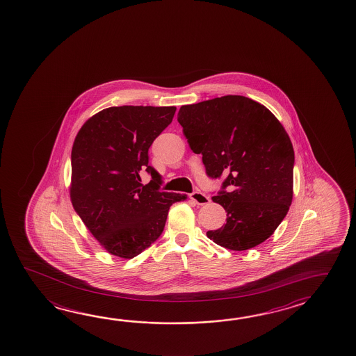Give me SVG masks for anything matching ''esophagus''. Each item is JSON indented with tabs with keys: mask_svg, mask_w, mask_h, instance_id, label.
I'll return each instance as SVG.
<instances>
[{
	"mask_svg": "<svg viewBox=\"0 0 356 356\" xmlns=\"http://www.w3.org/2000/svg\"><path fill=\"white\" fill-rule=\"evenodd\" d=\"M189 198H191L193 202L197 203V204H200V206L209 204V197H207L206 195H203L202 192H200V191L191 193V195H189Z\"/></svg>",
	"mask_w": 356,
	"mask_h": 356,
	"instance_id": "34e87169",
	"label": "esophagus"
}]
</instances>
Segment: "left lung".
<instances>
[{"instance_id":"8db88e82","label":"left lung","mask_w":356,"mask_h":356,"mask_svg":"<svg viewBox=\"0 0 356 356\" xmlns=\"http://www.w3.org/2000/svg\"><path fill=\"white\" fill-rule=\"evenodd\" d=\"M178 122L207 175L226 177L212 197L226 223L207 237L234 251L264 243L292 203L294 152L283 125L265 106L232 95L181 106Z\"/></svg>"}]
</instances>
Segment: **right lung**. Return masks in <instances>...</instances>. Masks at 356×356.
Here are the masks:
<instances>
[{"label": "right lung", "mask_w": 356, "mask_h": 356, "mask_svg": "<svg viewBox=\"0 0 356 356\" xmlns=\"http://www.w3.org/2000/svg\"><path fill=\"white\" fill-rule=\"evenodd\" d=\"M175 106H120L84 122L72 147L70 201L99 245L133 259L161 236L168 211L186 195L161 192L147 150L175 113ZM152 181L144 186L140 175Z\"/></svg>", "instance_id": "add662e5"}]
</instances>
